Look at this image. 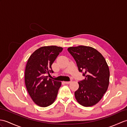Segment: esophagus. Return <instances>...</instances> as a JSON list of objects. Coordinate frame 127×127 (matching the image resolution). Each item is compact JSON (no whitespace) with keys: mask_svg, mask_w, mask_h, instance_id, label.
<instances>
[{"mask_svg":"<svg viewBox=\"0 0 127 127\" xmlns=\"http://www.w3.org/2000/svg\"><path fill=\"white\" fill-rule=\"evenodd\" d=\"M71 82V81H66V82H64V83L65 84H69Z\"/></svg>","mask_w":127,"mask_h":127,"instance_id":"esophagus-1","label":"esophagus"}]
</instances>
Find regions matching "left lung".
I'll list each match as a JSON object with an SVG mask.
<instances>
[{
	"instance_id": "left-lung-1",
	"label": "left lung",
	"mask_w": 127,
	"mask_h": 127,
	"mask_svg": "<svg viewBox=\"0 0 127 127\" xmlns=\"http://www.w3.org/2000/svg\"><path fill=\"white\" fill-rule=\"evenodd\" d=\"M67 51L75 60L79 71L85 77L79 81L75 98L81 105L90 107L97 103L107 91L110 72L101 53L90 46L70 47Z\"/></svg>"
}]
</instances>
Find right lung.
Wrapping results in <instances>:
<instances>
[{"instance_id":"obj_1","label":"right lung","mask_w":127,"mask_h":127,"mask_svg":"<svg viewBox=\"0 0 127 127\" xmlns=\"http://www.w3.org/2000/svg\"><path fill=\"white\" fill-rule=\"evenodd\" d=\"M62 50V48L57 46L41 47L28 61L25 71V85L32 99L40 107H48L56 98L61 82L48 78L45 75L54 72L51 65Z\"/></svg>"}]
</instances>
